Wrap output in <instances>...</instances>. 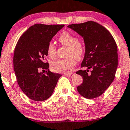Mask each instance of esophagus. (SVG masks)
Here are the masks:
<instances>
[{"label":"esophagus","mask_w":130,"mask_h":130,"mask_svg":"<svg viewBox=\"0 0 130 130\" xmlns=\"http://www.w3.org/2000/svg\"><path fill=\"white\" fill-rule=\"evenodd\" d=\"M73 73H70V74H63V76H68V77H71V76H73Z\"/></svg>","instance_id":"34e87169"}]
</instances>
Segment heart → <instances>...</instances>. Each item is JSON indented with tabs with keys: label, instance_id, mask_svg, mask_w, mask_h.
Listing matches in <instances>:
<instances>
[{
	"label": "heart",
	"instance_id": "b5f03b06",
	"mask_svg": "<svg viewBox=\"0 0 130 130\" xmlns=\"http://www.w3.org/2000/svg\"><path fill=\"white\" fill-rule=\"evenodd\" d=\"M59 42L62 45L68 46L67 56L70 57L66 59H60L53 62L51 68L54 71L62 73H70L76 66V61L82 58L85 52V45L80 40H77L73 34L68 31H63L59 37ZM46 51L48 56L51 58H54L56 55L57 48L52 42H50L47 45Z\"/></svg>",
	"mask_w": 130,
	"mask_h": 130
}]
</instances>
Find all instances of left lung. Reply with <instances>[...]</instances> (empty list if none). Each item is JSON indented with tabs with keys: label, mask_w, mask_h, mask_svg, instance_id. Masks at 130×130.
<instances>
[{
	"label": "left lung",
	"mask_w": 130,
	"mask_h": 130,
	"mask_svg": "<svg viewBox=\"0 0 130 130\" xmlns=\"http://www.w3.org/2000/svg\"><path fill=\"white\" fill-rule=\"evenodd\" d=\"M68 28L84 37L85 53L80 70L83 82L77 90L87 99H94L102 94L115 78L118 68V48L111 34L104 26L93 21L69 25ZM92 69L90 73L89 70Z\"/></svg>",
	"instance_id": "obj_1"
}]
</instances>
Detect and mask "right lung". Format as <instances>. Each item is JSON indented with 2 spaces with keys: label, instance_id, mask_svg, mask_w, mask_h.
Here are the masks:
<instances>
[{
  "label": "right lung",
  "instance_id": "1",
  "mask_svg": "<svg viewBox=\"0 0 130 130\" xmlns=\"http://www.w3.org/2000/svg\"><path fill=\"white\" fill-rule=\"evenodd\" d=\"M63 26L35 24L20 36L15 45L13 65L17 82L23 93L32 101L48 99L62 76L50 71L45 59L48 44ZM41 69L47 70L46 74L40 72Z\"/></svg>",
  "mask_w": 130,
  "mask_h": 130
}]
</instances>
